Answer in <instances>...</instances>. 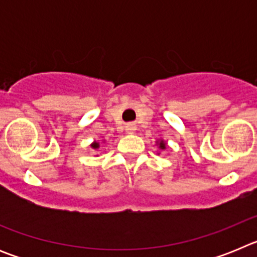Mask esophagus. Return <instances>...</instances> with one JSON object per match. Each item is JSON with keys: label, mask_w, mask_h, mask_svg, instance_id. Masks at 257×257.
I'll return each mask as SVG.
<instances>
[{"label": "esophagus", "mask_w": 257, "mask_h": 257, "mask_svg": "<svg viewBox=\"0 0 257 257\" xmlns=\"http://www.w3.org/2000/svg\"><path fill=\"white\" fill-rule=\"evenodd\" d=\"M126 131L128 134H134L136 131V126L134 123H127L126 124Z\"/></svg>", "instance_id": "esophagus-1"}]
</instances>
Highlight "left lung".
<instances>
[{"mask_svg":"<svg viewBox=\"0 0 257 257\" xmlns=\"http://www.w3.org/2000/svg\"><path fill=\"white\" fill-rule=\"evenodd\" d=\"M160 148H161V149H165V148H166V144H165V143H163V142L160 143Z\"/></svg>","mask_w":257,"mask_h":257,"instance_id":"left-lung-1","label":"left lung"}]
</instances>
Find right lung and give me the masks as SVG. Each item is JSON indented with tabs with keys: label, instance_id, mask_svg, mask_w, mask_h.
Instances as JSON below:
<instances>
[{
	"label": "right lung",
	"instance_id": "1",
	"mask_svg": "<svg viewBox=\"0 0 257 257\" xmlns=\"http://www.w3.org/2000/svg\"><path fill=\"white\" fill-rule=\"evenodd\" d=\"M91 147H92V148H94V149L99 148V143H94V144H92V145H91Z\"/></svg>",
	"mask_w": 257,
	"mask_h": 257
}]
</instances>
